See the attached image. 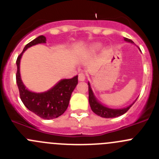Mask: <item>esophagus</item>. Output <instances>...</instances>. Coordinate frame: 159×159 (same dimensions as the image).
I'll use <instances>...</instances> for the list:
<instances>
[{"label": "esophagus", "mask_w": 159, "mask_h": 159, "mask_svg": "<svg viewBox=\"0 0 159 159\" xmlns=\"http://www.w3.org/2000/svg\"><path fill=\"white\" fill-rule=\"evenodd\" d=\"M85 75H84V74H83V73H80L79 75H78V80H79V81H84V80H85Z\"/></svg>", "instance_id": "obj_1"}]
</instances>
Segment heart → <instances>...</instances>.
I'll return each mask as SVG.
<instances>
[{
    "label": "heart",
    "instance_id": "obj_1",
    "mask_svg": "<svg viewBox=\"0 0 159 159\" xmlns=\"http://www.w3.org/2000/svg\"><path fill=\"white\" fill-rule=\"evenodd\" d=\"M97 47H98V45H94V48H97Z\"/></svg>",
    "mask_w": 159,
    "mask_h": 159
}]
</instances>
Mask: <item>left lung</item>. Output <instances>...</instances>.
<instances>
[{
  "instance_id": "8db88e82",
  "label": "left lung",
  "mask_w": 159,
  "mask_h": 159,
  "mask_svg": "<svg viewBox=\"0 0 159 159\" xmlns=\"http://www.w3.org/2000/svg\"><path fill=\"white\" fill-rule=\"evenodd\" d=\"M125 41H128V42L134 43L131 39L129 38H125ZM89 101L90 106H91V110L94 113H95L96 115H98V116L102 117V118H115V117H118L120 115H124L125 113L128 111L129 110V108L132 106L133 104H131V105H129V107L125 108H121V109H111V108L105 107L104 105H102V104L99 103L96 98H94V94L92 92V90H91V87H90V84L89 83Z\"/></svg>"
}]
</instances>
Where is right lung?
Here are the masks:
<instances>
[{
    "label": "right lung",
    "instance_id": "add662e5",
    "mask_svg": "<svg viewBox=\"0 0 159 159\" xmlns=\"http://www.w3.org/2000/svg\"><path fill=\"white\" fill-rule=\"evenodd\" d=\"M41 43H46V38L43 35L26 44L23 51L19 54L16 61V81L20 98L26 108L40 118L50 120L61 116L67 110L72 91L78 84V75L70 79L61 80L54 87L45 92L35 93L28 91L20 79V61L25 50Z\"/></svg>",
    "mask_w": 159,
    "mask_h": 159
}]
</instances>
